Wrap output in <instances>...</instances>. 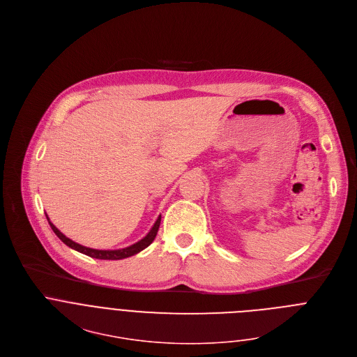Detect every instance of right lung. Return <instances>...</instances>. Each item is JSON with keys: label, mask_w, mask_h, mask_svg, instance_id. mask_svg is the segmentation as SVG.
Listing matches in <instances>:
<instances>
[{"label": "right lung", "mask_w": 357, "mask_h": 357, "mask_svg": "<svg viewBox=\"0 0 357 357\" xmlns=\"http://www.w3.org/2000/svg\"><path fill=\"white\" fill-rule=\"evenodd\" d=\"M47 217V215H46ZM47 221L52 227V229L54 231V234L59 236V238L67 245L70 247L71 250L74 251H78L86 257H91V258H95V259H107V261H119V259H125V258H129V257H133L139 252H142L143 250H146L157 236V232H158V228H160V224H161V215L157 217L154 225L151 227V229L146 234V236H143V238L129 247H125V248H119V250H95V248H88V247H84L73 240H70L68 236H66L52 221L50 218L47 217Z\"/></svg>", "instance_id": "1"}]
</instances>
